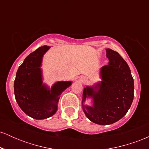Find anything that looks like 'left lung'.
Wrapping results in <instances>:
<instances>
[{
    "mask_svg": "<svg viewBox=\"0 0 149 149\" xmlns=\"http://www.w3.org/2000/svg\"><path fill=\"white\" fill-rule=\"evenodd\" d=\"M109 64L100 70L102 81L86 86L83 92L82 107L89 120L107 125L117 122L127 113L134 99V80L127 62L116 51L106 49ZM88 98L93 106L85 105Z\"/></svg>",
    "mask_w": 149,
    "mask_h": 149,
    "instance_id": "obj_1",
    "label": "left lung"
}]
</instances>
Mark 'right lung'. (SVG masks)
I'll return each instance as SVG.
<instances>
[{"mask_svg":"<svg viewBox=\"0 0 149 149\" xmlns=\"http://www.w3.org/2000/svg\"><path fill=\"white\" fill-rule=\"evenodd\" d=\"M49 48V46H42L27 56L19 67L14 82L19 107L26 115L36 120L47 118L57 112L61 94L72 83L58 81L51 88L42 83L40 66L43 55Z\"/></svg>","mask_w":149,"mask_h":149,"instance_id":"1","label":"right lung"}]
</instances>
